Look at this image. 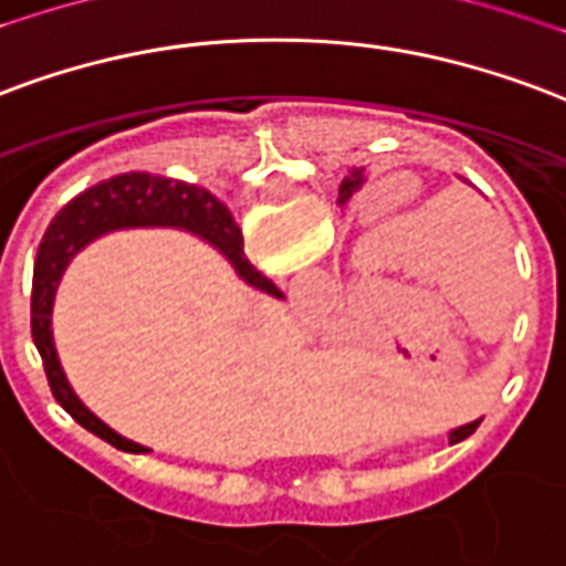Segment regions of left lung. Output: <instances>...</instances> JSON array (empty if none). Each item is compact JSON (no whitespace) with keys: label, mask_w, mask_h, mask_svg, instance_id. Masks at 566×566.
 <instances>
[{"label":"left lung","mask_w":566,"mask_h":566,"mask_svg":"<svg viewBox=\"0 0 566 566\" xmlns=\"http://www.w3.org/2000/svg\"><path fill=\"white\" fill-rule=\"evenodd\" d=\"M359 170H354V174H350V177H345V182H342V188H338V195H342V203H345L347 198H350V195H354V191H357L359 188ZM476 429V422H468V426H462V429H459V432H453V434H464V432H474Z\"/></svg>","instance_id":"left-lung-1"}]
</instances>
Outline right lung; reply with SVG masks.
I'll use <instances>...</instances> for the list:
<instances>
[{
  "label": "right lung",
  "instance_id": "right-lung-1",
  "mask_svg": "<svg viewBox=\"0 0 566 566\" xmlns=\"http://www.w3.org/2000/svg\"><path fill=\"white\" fill-rule=\"evenodd\" d=\"M134 224H177V228L195 230L203 240L219 245L230 258V263L240 270V275L258 291L272 296H282L275 284L254 270L245 261L242 249V233L230 209L219 198H212L207 188L188 186L167 177H149V174H123L107 182L92 186L71 200L69 207L60 209V216L50 221L48 233L41 240L35 258V272H32V342H35L44 371H48L50 389L62 408L81 422L83 429L98 434L102 441L113 443L123 453H149L140 443H132L107 429L98 417H92L81 405V399L71 392L69 380L62 375L60 359L53 350V336H50V305H53V291L60 284V275L74 251L86 245L92 237L104 230L134 228Z\"/></svg>",
  "mask_w": 566,
  "mask_h": 566
}]
</instances>
